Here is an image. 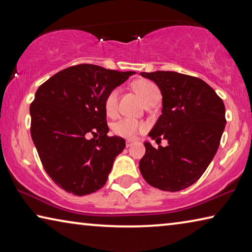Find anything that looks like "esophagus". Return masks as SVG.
<instances>
[{
	"label": "esophagus",
	"instance_id": "34e87169",
	"mask_svg": "<svg viewBox=\"0 0 252 252\" xmlns=\"http://www.w3.org/2000/svg\"><path fill=\"white\" fill-rule=\"evenodd\" d=\"M133 143H134V141H132V140H129V139L126 140V148L131 147Z\"/></svg>",
	"mask_w": 252,
	"mask_h": 252
}]
</instances>
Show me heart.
Masks as SVG:
<instances>
[{
	"instance_id": "1",
	"label": "heart",
	"mask_w": 252,
	"mask_h": 252,
	"mask_svg": "<svg viewBox=\"0 0 252 252\" xmlns=\"http://www.w3.org/2000/svg\"><path fill=\"white\" fill-rule=\"evenodd\" d=\"M132 87L141 97L144 103L156 96H160V91L157 85L151 82V81L146 79L136 80L132 84ZM118 99H119V90L118 89H113L112 91L108 93V95L104 99V109L105 112L109 116H114L118 110ZM144 129V125L141 122H138L134 119L130 118H123L121 120L116 122L112 126V130L116 134L123 136V138H132L139 131Z\"/></svg>"
}]
</instances>
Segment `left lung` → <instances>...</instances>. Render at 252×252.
<instances>
[{
    "mask_svg": "<svg viewBox=\"0 0 252 252\" xmlns=\"http://www.w3.org/2000/svg\"><path fill=\"white\" fill-rule=\"evenodd\" d=\"M162 94V113L149 136L167 147L144 142L139 168L149 185L180 191L198 180L210 164L225 126V108L215 90L201 79L173 71L141 72Z\"/></svg>",
    "mask_w": 252,
    "mask_h": 252,
    "instance_id": "left-lung-1",
    "label": "left lung"
}]
</instances>
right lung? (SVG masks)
Returning a JSON list of instances; mask_svg holds the SVG:
<instances>
[{
	"instance_id": "1",
	"label": "right lung",
	"mask_w": 252,
	"mask_h": 252,
	"mask_svg": "<svg viewBox=\"0 0 252 252\" xmlns=\"http://www.w3.org/2000/svg\"><path fill=\"white\" fill-rule=\"evenodd\" d=\"M134 73L73 65L51 76L35 92L30 105L33 143L46 173L66 192L90 194L105 185L126 141L106 135L104 99Z\"/></svg>"
}]
</instances>
